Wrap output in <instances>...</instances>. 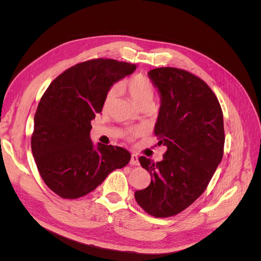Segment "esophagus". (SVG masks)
Here are the masks:
<instances>
[{
  "label": "esophagus",
  "instance_id": "1",
  "mask_svg": "<svg viewBox=\"0 0 261 261\" xmlns=\"http://www.w3.org/2000/svg\"><path fill=\"white\" fill-rule=\"evenodd\" d=\"M129 163H130L132 165H139V160H138L137 154H132Z\"/></svg>",
  "mask_w": 261,
  "mask_h": 261
}]
</instances>
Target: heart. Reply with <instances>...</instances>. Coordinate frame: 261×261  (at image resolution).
<instances>
[{
  "label": "heart",
  "instance_id": "heart-1",
  "mask_svg": "<svg viewBox=\"0 0 261 261\" xmlns=\"http://www.w3.org/2000/svg\"><path fill=\"white\" fill-rule=\"evenodd\" d=\"M121 88L125 91H127L130 98L135 103L141 108V107H152L153 99L155 96V87L152 84V82L147 78L146 76L137 74L129 77L128 80H126L121 83ZM117 94L116 87H112L108 90L103 100V109L107 110L113 100L115 99ZM134 135H139L141 134L140 129H135L133 132Z\"/></svg>",
  "mask_w": 261,
  "mask_h": 261
}]
</instances>
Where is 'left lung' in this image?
Instances as JSON below:
<instances>
[{
	"mask_svg": "<svg viewBox=\"0 0 261 261\" xmlns=\"http://www.w3.org/2000/svg\"><path fill=\"white\" fill-rule=\"evenodd\" d=\"M148 76L161 97L154 134L168 149L160 162L139 158L151 181L135 199L150 216L168 218L206 191L222 160L223 113L210 87L187 70L159 67Z\"/></svg>",
	"mask_w": 261,
	"mask_h": 261,
	"instance_id": "obj_1",
	"label": "left lung"
}]
</instances>
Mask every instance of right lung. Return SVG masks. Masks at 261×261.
<instances>
[{"instance_id":"obj_1","label":"right lung","mask_w":261,"mask_h":261,"mask_svg":"<svg viewBox=\"0 0 261 261\" xmlns=\"http://www.w3.org/2000/svg\"><path fill=\"white\" fill-rule=\"evenodd\" d=\"M135 64L93 59L72 66L50 84L34 118L31 150L39 173L52 192L76 199L96 189L130 160L127 150L90 139L91 121L101 113L111 86Z\"/></svg>"}]
</instances>
